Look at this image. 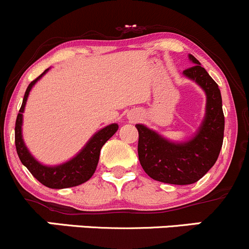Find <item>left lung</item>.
Wrapping results in <instances>:
<instances>
[{
    "label": "left lung",
    "mask_w": 249,
    "mask_h": 249,
    "mask_svg": "<svg viewBox=\"0 0 249 249\" xmlns=\"http://www.w3.org/2000/svg\"><path fill=\"white\" fill-rule=\"evenodd\" d=\"M194 66L183 73L195 80L207 96L206 117L194 139L172 143L157 132L137 124L139 159L150 178L169 184H193L215 164L224 139V113L218 84L211 78L199 60L189 55Z\"/></svg>",
    "instance_id": "1"
}]
</instances>
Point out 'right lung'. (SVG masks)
<instances>
[{
  "instance_id": "add662e5",
  "label": "right lung",
  "mask_w": 249,
  "mask_h": 249,
  "mask_svg": "<svg viewBox=\"0 0 249 249\" xmlns=\"http://www.w3.org/2000/svg\"><path fill=\"white\" fill-rule=\"evenodd\" d=\"M48 71L43 72L41 76H38L35 80H32L27 87L26 91H25L24 100H22V105L20 107L19 113H18L17 122H16V148L17 153L19 155L20 161L22 162L24 166L27 167L30 172L32 173L35 178L42 184L46 185L52 189H62V188H70L76 187V185L82 184V183L87 182L88 179L91 178L94 175L95 170H96L97 162H99L100 152L105 143L108 141L113 135L117 132L118 125L110 124L108 126L104 127L100 130L99 132L91 137V140L87 143L84 148L80 150L79 154H77L70 161L65 162V164L59 165V166H44V165L39 164L27 150L26 145H25L24 141L21 136V124H22V112H24L25 105H26L27 96L34 87L35 83L39 79L44 73Z\"/></svg>"
}]
</instances>
